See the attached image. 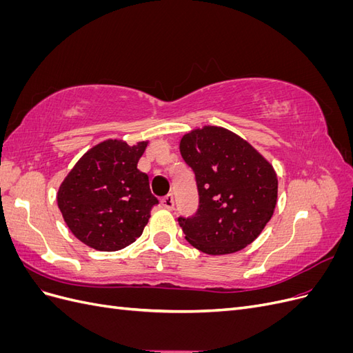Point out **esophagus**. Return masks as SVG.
Returning <instances> with one entry per match:
<instances>
[{"label":"esophagus","mask_w":353,"mask_h":353,"mask_svg":"<svg viewBox=\"0 0 353 353\" xmlns=\"http://www.w3.org/2000/svg\"><path fill=\"white\" fill-rule=\"evenodd\" d=\"M162 206L168 210H172L174 206H175V200H174V196L172 194H168L166 197L162 199Z\"/></svg>","instance_id":"1"}]
</instances>
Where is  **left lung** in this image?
Returning a JSON list of instances; mask_svg holds the SVG:
<instances>
[{
	"mask_svg": "<svg viewBox=\"0 0 353 353\" xmlns=\"http://www.w3.org/2000/svg\"><path fill=\"white\" fill-rule=\"evenodd\" d=\"M179 152L196 174L200 205L179 218L185 240L197 250L231 254L261 236L274 215L279 178L274 166L240 135L205 125L184 134Z\"/></svg>",
	"mask_w": 353,
	"mask_h": 353,
	"instance_id": "obj_1",
	"label": "left lung"
}]
</instances>
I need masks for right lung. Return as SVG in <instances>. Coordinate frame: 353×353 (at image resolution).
Wrapping results in <instances>:
<instances>
[{"label": "right lung", "mask_w": 353, "mask_h": 353, "mask_svg": "<svg viewBox=\"0 0 353 353\" xmlns=\"http://www.w3.org/2000/svg\"><path fill=\"white\" fill-rule=\"evenodd\" d=\"M148 140L134 145L104 140L83 153L57 191V206L72 234L88 248L116 252L141 236L159 200L137 168Z\"/></svg>", "instance_id": "add662e5"}]
</instances>
